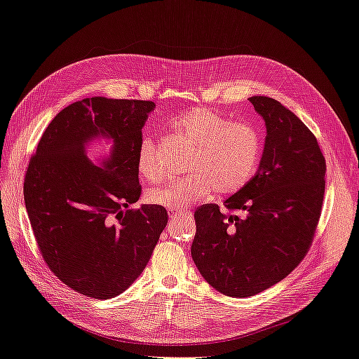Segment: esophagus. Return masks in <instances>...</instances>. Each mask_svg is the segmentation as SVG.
I'll return each instance as SVG.
<instances>
[{
	"mask_svg": "<svg viewBox=\"0 0 359 359\" xmlns=\"http://www.w3.org/2000/svg\"><path fill=\"white\" fill-rule=\"evenodd\" d=\"M181 212H187V211H178V210H169V216L170 217H177V216H180Z\"/></svg>",
	"mask_w": 359,
	"mask_h": 359,
	"instance_id": "obj_1",
	"label": "esophagus"
}]
</instances>
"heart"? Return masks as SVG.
<instances>
[{
	"mask_svg": "<svg viewBox=\"0 0 359 359\" xmlns=\"http://www.w3.org/2000/svg\"><path fill=\"white\" fill-rule=\"evenodd\" d=\"M175 130L195 144L187 163L186 178L152 189L147 199L168 210H182L190 203L217 195H232L254 178L263 154V137L257 125L232 122L224 114L193 109L175 121ZM140 175L151 182L164 180L157 142L144 137L139 148Z\"/></svg>",
	"mask_w": 359,
	"mask_h": 359,
	"instance_id": "obj_1",
	"label": "heart"
}]
</instances>
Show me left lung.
Segmentation results:
<instances>
[{
  "label": "left lung",
  "mask_w": 359,
  "mask_h": 359,
  "mask_svg": "<svg viewBox=\"0 0 359 359\" xmlns=\"http://www.w3.org/2000/svg\"><path fill=\"white\" fill-rule=\"evenodd\" d=\"M249 101L266 122V143L255 177L225 201L195 211L191 258L217 292L249 297L283 280L313 243L325 195L326 161L316 135L276 100Z\"/></svg>",
  "instance_id": "obj_1"
}]
</instances>
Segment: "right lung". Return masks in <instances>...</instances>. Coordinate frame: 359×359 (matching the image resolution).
<instances>
[{
	"instance_id": "right-lung-1",
	"label": "right lung",
	"mask_w": 359,
	"mask_h": 359,
	"mask_svg": "<svg viewBox=\"0 0 359 359\" xmlns=\"http://www.w3.org/2000/svg\"><path fill=\"white\" fill-rule=\"evenodd\" d=\"M152 101L86 98L48 125L28 163L24 201L39 250L63 284L87 297L111 299L147 267L168 225L158 205L139 201L142 128ZM96 137L114 140L96 167L85 156Z\"/></svg>"
}]
</instances>
